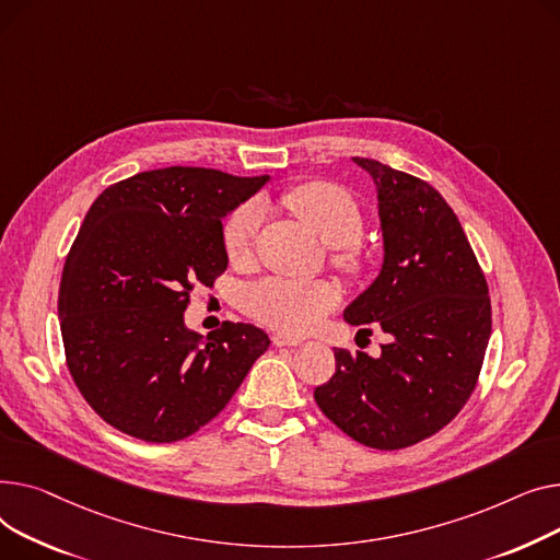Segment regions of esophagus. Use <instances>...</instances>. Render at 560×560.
I'll return each mask as SVG.
<instances>
[{"mask_svg": "<svg viewBox=\"0 0 560 560\" xmlns=\"http://www.w3.org/2000/svg\"><path fill=\"white\" fill-rule=\"evenodd\" d=\"M271 341H273V346H278V348H295V346L303 343V339L284 335V332H276V335L271 337Z\"/></svg>", "mask_w": 560, "mask_h": 560, "instance_id": "esophagus-1", "label": "esophagus"}]
</instances>
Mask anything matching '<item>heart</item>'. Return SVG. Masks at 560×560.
<instances>
[{
	"label": "heart",
	"instance_id": "obj_1",
	"mask_svg": "<svg viewBox=\"0 0 560 560\" xmlns=\"http://www.w3.org/2000/svg\"><path fill=\"white\" fill-rule=\"evenodd\" d=\"M284 206L312 225L318 237L332 244L335 261L354 273L364 267V248L354 240L364 230V212L343 187L310 180L284 194ZM261 212L257 203H244L225 221L223 248L230 259H246L253 250ZM341 301V291L330 280L267 278L244 293V310L259 323L284 332H305Z\"/></svg>",
	"mask_w": 560,
	"mask_h": 560
}]
</instances>
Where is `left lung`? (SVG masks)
Wrapping results in <instances>:
<instances>
[{
  "label": "left lung",
  "instance_id": "8db88e82",
  "mask_svg": "<svg viewBox=\"0 0 560 560\" xmlns=\"http://www.w3.org/2000/svg\"><path fill=\"white\" fill-rule=\"evenodd\" d=\"M352 162L377 187L384 261L343 318L375 323L390 341L377 359L335 348L337 371L314 400L357 443L400 450L434 436L472 396L490 339L488 284L430 183L371 158Z\"/></svg>",
  "mask_w": 560,
  "mask_h": 560
}]
</instances>
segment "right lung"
<instances>
[{
	"instance_id": "obj_1",
	"label": "right lung",
	"mask_w": 560,
	"mask_h": 560,
	"mask_svg": "<svg viewBox=\"0 0 560 560\" xmlns=\"http://www.w3.org/2000/svg\"><path fill=\"white\" fill-rule=\"evenodd\" d=\"M267 180L153 170L88 210L60 278V335L81 396L115 430L149 443L191 436L267 352V332L250 323L223 320L203 339L183 318L194 287L228 267L221 219Z\"/></svg>"
}]
</instances>
